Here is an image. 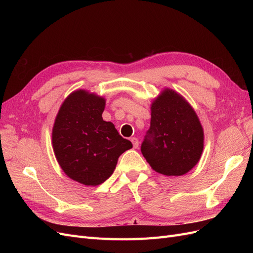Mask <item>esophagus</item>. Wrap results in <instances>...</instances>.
I'll return each mask as SVG.
<instances>
[{"label": "esophagus", "instance_id": "1", "mask_svg": "<svg viewBox=\"0 0 253 253\" xmlns=\"http://www.w3.org/2000/svg\"><path fill=\"white\" fill-rule=\"evenodd\" d=\"M131 141H132V143H133V147L136 149V148H138V144H139V140L136 138V137H132L131 138Z\"/></svg>", "mask_w": 253, "mask_h": 253}]
</instances>
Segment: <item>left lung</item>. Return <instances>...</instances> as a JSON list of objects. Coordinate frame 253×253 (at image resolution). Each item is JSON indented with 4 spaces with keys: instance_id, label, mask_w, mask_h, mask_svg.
<instances>
[{
    "instance_id": "obj_1",
    "label": "left lung",
    "mask_w": 253,
    "mask_h": 253,
    "mask_svg": "<svg viewBox=\"0 0 253 253\" xmlns=\"http://www.w3.org/2000/svg\"><path fill=\"white\" fill-rule=\"evenodd\" d=\"M151 125L141 153L153 170L180 176L198 163L204 131L194 110L180 95L165 89L151 106Z\"/></svg>"
}]
</instances>
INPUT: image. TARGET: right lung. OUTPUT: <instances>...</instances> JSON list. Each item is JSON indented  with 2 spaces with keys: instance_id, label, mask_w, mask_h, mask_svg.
<instances>
[{
  "instance_id": "add662e5",
  "label": "right lung",
  "mask_w": 253,
  "mask_h": 253,
  "mask_svg": "<svg viewBox=\"0 0 253 253\" xmlns=\"http://www.w3.org/2000/svg\"><path fill=\"white\" fill-rule=\"evenodd\" d=\"M105 100L76 90L61 105L52 128L55 155L64 173L85 186H97L113 174L122 153L133 147L112 122L102 119Z\"/></svg>"
}]
</instances>
